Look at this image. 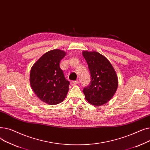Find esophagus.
I'll return each mask as SVG.
<instances>
[{
    "instance_id": "obj_1",
    "label": "esophagus",
    "mask_w": 150,
    "mask_h": 150,
    "mask_svg": "<svg viewBox=\"0 0 150 150\" xmlns=\"http://www.w3.org/2000/svg\"><path fill=\"white\" fill-rule=\"evenodd\" d=\"M78 83H79V82H78V81H72L70 82V84L72 86H74L75 84H77Z\"/></svg>"
}]
</instances>
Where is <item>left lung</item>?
Wrapping results in <instances>:
<instances>
[{
    "instance_id": "1",
    "label": "left lung",
    "mask_w": 150,
    "mask_h": 150,
    "mask_svg": "<svg viewBox=\"0 0 150 150\" xmlns=\"http://www.w3.org/2000/svg\"><path fill=\"white\" fill-rule=\"evenodd\" d=\"M83 55L88 65L91 80L83 89L85 98L93 105L105 104L117 91V74L108 59L98 52L84 51Z\"/></svg>"
}]
</instances>
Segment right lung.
<instances>
[{
  "instance_id": "1",
  "label": "right lung",
  "mask_w": 150,
  "mask_h": 150,
  "mask_svg": "<svg viewBox=\"0 0 150 150\" xmlns=\"http://www.w3.org/2000/svg\"><path fill=\"white\" fill-rule=\"evenodd\" d=\"M65 52L54 49L47 52L31 67L30 85L37 97L44 103L57 105L66 97L70 82L67 80L59 62Z\"/></svg>"
}]
</instances>
